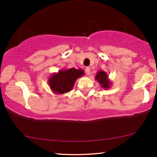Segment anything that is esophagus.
<instances>
[{
    "label": "esophagus",
    "instance_id": "1",
    "mask_svg": "<svg viewBox=\"0 0 157 157\" xmlns=\"http://www.w3.org/2000/svg\"><path fill=\"white\" fill-rule=\"evenodd\" d=\"M85 71L87 75H90V73H91V70H90L89 67H86L85 69Z\"/></svg>",
    "mask_w": 157,
    "mask_h": 157
}]
</instances>
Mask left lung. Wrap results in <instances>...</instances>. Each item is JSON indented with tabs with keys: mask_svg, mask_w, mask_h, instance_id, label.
<instances>
[{
	"mask_svg": "<svg viewBox=\"0 0 157 157\" xmlns=\"http://www.w3.org/2000/svg\"><path fill=\"white\" fill-rule=\"evenodd\" d=\"M95 78L100 84L101 87L104 89H109L111 87V83H112L111 81L109 80L107 73L102 71H99L96 73Z\"/></svg>",
	"mask_w": 157,
	"mask_h": 157,
	"instance_id": "obj_1",
	"label": "left lung"
}]
</instances>
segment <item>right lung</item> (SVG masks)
Here are the masks:
<instances>
[{"instance_id":"right-lung-1","label":"right lung","mask_w":157,"mask_h":157,"mask_svg":"<svg viewBox=\"0 0 157 157\" xmlns=\"http://www.w3.org/2000/svg\"><path fill=\"white\" fill-rule=\"evenodd\" d=\"M83 74L84 71L81 68L61 69L59 72L53 73L49 77V87L53 93L56 94L68 93L72 90L77 78L83 76Z\"/></svg>"}]
</instances>
